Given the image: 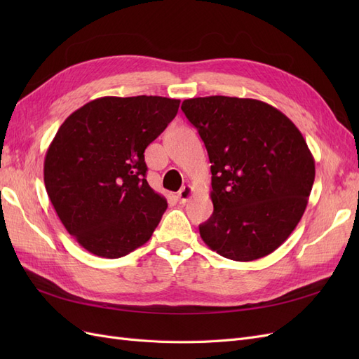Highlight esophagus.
<instances>
[{
  "instance_id": "esophagus-1",
  "label": "esophagus",
  "mask_w": 359,
  "mask_h": 359,
  "mask_svg": "<svg viewBox=\"0 0 359 359\" xmlns=\"http://www.w3.org/2000/svg\"><path fill=\"white\" fill-rule=\"evenodd\" d=\"M193 193H194V190H193L191 186H184L178 191V201H180V203L184 205L186 202H189V199L193 196Z\"/></svg>"
}]
</instances>
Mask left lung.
Instances as JSON below:
<instances>
[{
    "label": "left lung",
    "instance_id": "8db88e82",
    "mask_svg": "<svg viewBox=\"0 0 359 359\" xmlns=\"http://www.w3.org/2000/svg\"><path fill=\"white\" fill-rule=\"evenodd\" d=\"M211 163L214 212L199 233L223 257L250 262L283 244L307 208L314 158L298 127L255 99L210 95L181 104Z\"/></svg>",
    "mask_w": 359,
    "mask_h": 359
}]
</instances>
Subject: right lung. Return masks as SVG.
<instances>
[{"instance_id":"obj_1","label":"right lung","mask_w":359,"mask_h":359,"mask_svg":"<svg viewBox=\"0 0 359 359\" xmlns=\"http://www.w3.org/2000/svg\"><path fill=\"white\" fill-rule=\"evenodd\" d=\"M180 100L100 97L67 116L43 175L61 223L90 253L116 259L144 245L168 208L149 187L145 148L175 118Z\"/></svg>"}]
</instances>
